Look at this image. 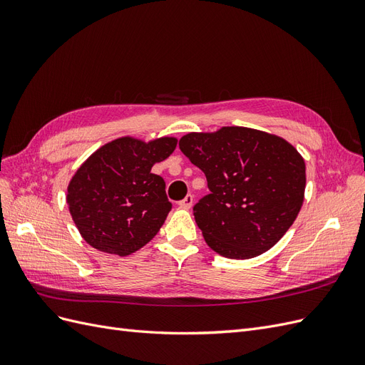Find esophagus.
<instances>
[{"label":"esophagus","mask_w":365,"mask_h":365,"mask_svg":"<svg viewBox=\"0 0 365 365\" xmlns=\"http://www.w3.org/2000/svg\"><path fill=\"white\" fill-rule=\"evenodd\" d=\"M192 204H193V196H192V195H187L182 201L178 202V205H180L181 208H190Z\"/></svg>","instance_id":"34e87169"}]
</instances>
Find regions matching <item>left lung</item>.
Segmentation results:
<instances>
[{
    "mask_svg": "<svg viewBox=\"0 0 365 365\" xmlns=\"http://www.w3.org/2000/svg\"><path fill=\"white\" fill-rule=\"evenodd\" d=\"M180 149L207 178L210 193L193 207L207 245L228 259L272 248L304 200L306 165L288 141L267 132L225 126L190 132Z\"/></svg>",
    "mask_w": 365,
    "mask_h": 365,
    "instance_id": "obj_1",
    "label": "left lung"
}]
</instances>
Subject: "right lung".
<instances>
[{
  "label": "right lung",
  "mask_w": 365,
  "mask_h": 365,
  "mask_svg": "<svg viewBox=\"0 0 365 365\" xmlns=\"http://www.w3.org/2000/svg\"><path fill=\"white\" fill-rule=\"evenodd\" d=\"M175 148L172 137L149 143L121 137L97 149L77 169L67 202L88 244L125 257L153 239L172 204L164 180L150 169L170 157Z\"/></svg>",
  "instance_id": "1"
}]
</instances>
